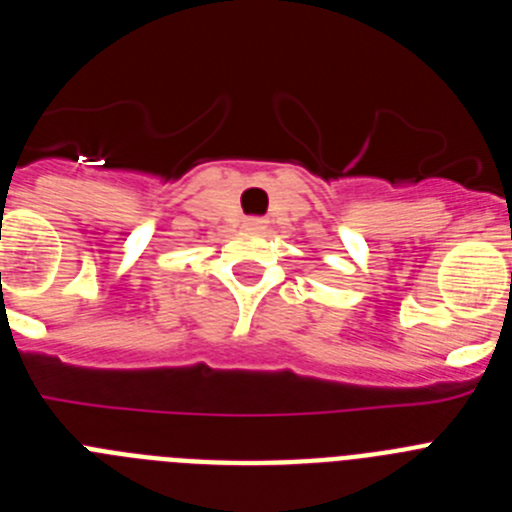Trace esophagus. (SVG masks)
Listing matches in <instances>:
<instances>
[{
    "label": "esophagus",
    "mask_w": 512,
    "mask_h": 512,
    "mask_svg": "<svg viewBox=\"0 0 512 512\" xmlns=\"http://www.w3.org/2000/svg\"><path fill=\"white\" fill-rule=\"evenodd\" d=\"M243 228H246V230H264L266 220H264V217H246V220H243Z\"/></svg>",
    "instance_id": "obj_1"
}]
</instances>
